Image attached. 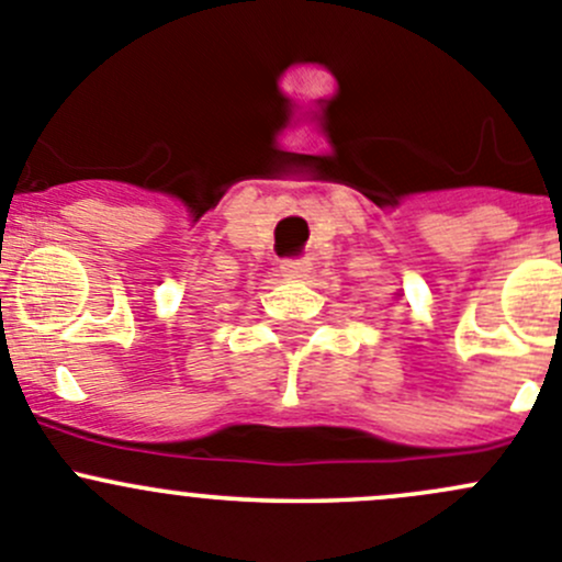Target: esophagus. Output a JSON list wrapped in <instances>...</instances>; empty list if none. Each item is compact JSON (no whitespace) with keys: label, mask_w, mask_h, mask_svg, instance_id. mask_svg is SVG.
Masks as SVG:
<instances>
[{"label":"esophagus","mask_w":562,"mask_h":562,"mask_svg":"<svg viewBox=\"0 0 562 562\" xmlns=\"http://www.w3.org/2000/svg\"><path fill=\"white\" fill-rule=\"evenodd\" d=\"M280 271L288 277H302L310 271V260L307 258H288L280 263Z\"/></svg>","instance_id":"obj_1"}]
</instances>
